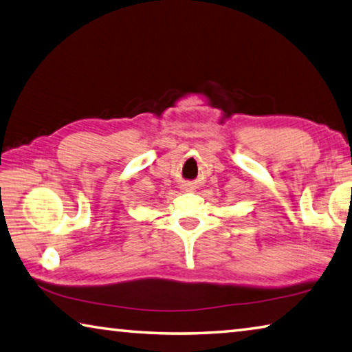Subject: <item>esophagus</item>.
<instances>
[{"label": "esophagus", "mask_w": 352, "mask_h": 352, "mask_svg": "<svg viewBox=\"0 0 352 352\" xmlns=\"http://www.w3.org/2000/svg\"><path fill=\"white\" fill-rule=\"evenodd\" d=\"M184 190H187V192H192L193 186H192V184H186V186H184Z\"/></svg>", "instance_id": "esophagus-1"}]
</instances>
